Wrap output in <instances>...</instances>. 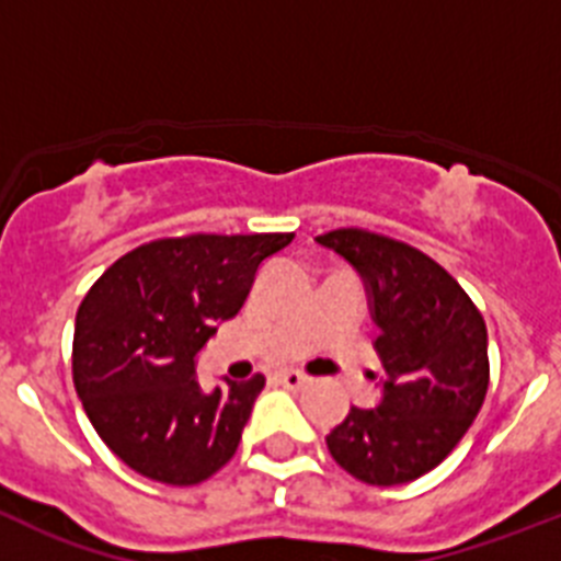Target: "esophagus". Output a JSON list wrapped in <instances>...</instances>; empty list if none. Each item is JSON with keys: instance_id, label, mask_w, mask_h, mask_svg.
I'll return each instance as SVG.
<instances>
[{"instance_id": "1", "label": "esophagus", "mask_w": 561, "mask_h": 561, "mask_svg": "<svg viewBox=\"0 0 561 561\" xmlns=\"http://www.w3.org/2000/svg\"><path fill=\"white\" fill-rule=\"evenodd\" d=\"M277 381L289 390H304L306 385H309V376L300 374V370H280V374H277Z\"/></svg>"}]
</instances>
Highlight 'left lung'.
Listing matches in <instances>:
<instances>
[{
    "label": "left lung",
    "mask_w": 561,
    "mask_h": 561,
    "mask_svg": "<svg viewBox=\"0 0 561 561\" xmlns=\"http://www.w3.org/2000/svg\"><path fill=\"white\" fill-rule=\"evenodd\" d=\"M317 241L365 280L381 359L379 404L351 408L325 435L329 453L362 483H410L458 447L483 408V314L444 266L404 241L356 227Z\"/></svg>",
    "instance_id": "8db88e82"
}]
</instances>
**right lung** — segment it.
<instances>
[{
  "instance_id": "right-lung-1",
  "label": "right lung",
  "mask_w": 561,
  "mask_h": 561,
  "mask_svg": "<svg viewBox=\"0 0 561 561\" xmlns=\"http://www.w3.org/2000/svg\"><path fill=\"white\" fill-rule=\"evenodd\" d=\"M295 232L160 238L126 252L76 314L72 379L92 427L134 472L196 485L236 455L264 376L202 390L196 354L238 314L257 266Z\"/></svg>"
}]
</instances>
